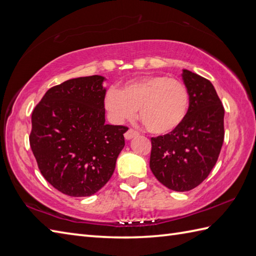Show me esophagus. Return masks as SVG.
Returning <instances> with one entry per match:
<instances>
[{"label":"esophagus","instance_id":"34e87169","mask_svg":"<svg viewBox=\"0 0 256 256\" xmlns=\"http://www.w3.org/2000/svg\"><path fill=\"white\" fill-rule=\"evenodd\" d=\"M138 133L136 132V131H134V130H132V128H130V130H128L126 131V133L124 134V138H125V140H132L133 138H135L136 136Z\"/></svg>","mask_w":256,"mask_h":256}]
</instances>
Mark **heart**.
Returning a JSON list of instances; mask_svg holds the SVG:
<instances>
[{"label": "heart", "mask_w": 256, "mask_h": 256, "mask_svg": "<svg viewBox=\"0 0 256 256\" xmlns=\"http://www.w3.org/2000/svg\"><path fill=\"white\" fill-rule=\"evenodd\" d=\"M104 106L116 124L131 121L140 110V120L148 132L164 135L182 123L189 108V94L177 79L166 76H146L111 88L104 96Z\"/></svg>", "instance_id": "obj_1"}]
</instances>
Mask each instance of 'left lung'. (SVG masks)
<instances>
[{
	"mask_svg": "<svg viewBox=\"0 0 256 256\" xmlns=\"http://www.w3.org/2000/svg\"><path fill=\"white\" fill-rule=\"evenodd\" d=\"M189 108L170 133L152 138L150 167L168 189L188 192L202 182L214 167L224 138V108L209 80L182 69Z\"/></svg>",
	"mask_w": 256,
	"mask_h": 256,
	"instance_id": "1",
	"label": "left lung"
}]
</instances>
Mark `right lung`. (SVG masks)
<instances>
[{
  "instance_id": "1",
  "label": "right lung",
  "mask_w": 256,
  "mask_h": 256,
  "mask_svg": "<svg viewBox=\"0 0 256 256\" xmlns=\"http://www.w3.org/2000/svg\"><path fill=\"white\" fill-rule=\"evenodd\" d=\"M102 76L52 86L32 114L30 144L46 180L70 197H89L116 170L128 128L106 124Z\"/></svg>"
}]
</instances>
